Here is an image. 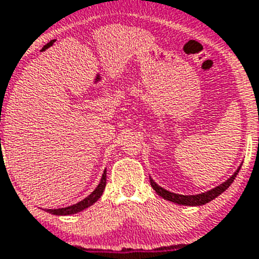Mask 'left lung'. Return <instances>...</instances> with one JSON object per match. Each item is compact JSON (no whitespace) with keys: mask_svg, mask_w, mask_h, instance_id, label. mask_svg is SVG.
<instances>
[{"mask_svg":"<svg viewBox=\"0 0 259 259\" xmlns=\"http://www.w3.org/2000/svg\"><path fill=\"white\" fill-rule=\"evenodd\" d=\"M239 171H240V167H239V170L233 174V175L231 176L227 182H224L223 184H221L219 187H217V188L211 189V191L205 192V193H201V194H196V196H183V194L171 193V192L166 191V189L161 188V187H159L158 184H155L152 179H150V185H152L153 189H154V191L157 192L159 196H161V197H163L164 200L171 201V202H175V203H179V205L200 206V205H205V203L210 202V201L214 200L215 197H218L219 194L223 193V192L226 191V189H227L231 184H232V182L235 180V178H236V175Z\"/></svg>","mask_w":259,"mask_h":259,"instance_id":"1","label":"left lung"}]
</instances>
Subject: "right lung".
Returning a JSON list of instances; mask_svg holds the SVG:
<instances>
[{
	"instance_id": "add662e5",
	"label": "right lung",
	"mask_w": 259,
	"mask_h": 259,
	"mask_svg": "<svg viewBox=\"0 0 259 259\" xmlns=\"http://www.w3.org/2000/svg\"><path fill=\"white\" fill-rule=\"evenodd\" d=\"M105 187H106V170H105L104 174H102L101 183L98 184L97 188H96L92 193L89 194L88 197L84 198L83 201L75 203V205H72V206L62 207V209H48L47 211L54 215H70V214H75V212L81 211V210L87 209V207H89L91 205H93L98 198L101 197L102 193H104Z\"/></svg>"
}]
</instances>
